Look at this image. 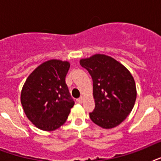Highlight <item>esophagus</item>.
<instances>
[{
  "instance_id": "esophagus-1",
  "label": "esophagus",
  "mask_w": 161,
  "mask_h": 161,
  "mask_svg": "<svg viewBox=\"0 0 161 161\" xmlns=\"http://www.w3.org/2000/svg\"><path fill=\"white\" fill-rule=\"evenodd\" d=\"M77 101H78V103H83V97H80V98L77 99Z\"/></svg>"
}]
</instances>
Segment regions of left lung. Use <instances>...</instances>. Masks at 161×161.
Instances as JSON below:
<instances>
[{
  "label": "left lung",
  "instance_id": "1",
  "mask_svg": "<svg viewBox=\"0 0 161 161\" xmlns=\"http://www.w3.org/2000/svg\"><path fill=\"white\" fill-rule=\"evenodd\" d=\"M93 79L95 108L89 113L94 124L112 129L132 111L136 100L135 79L125 66L109 56L95 54L80 60Z\"/></svg>",
  "mask_w": 161,
  "mask_h": 161
}]
</instances>
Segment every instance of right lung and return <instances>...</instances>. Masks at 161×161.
<instances>
[{
	"instance_id": "obj_1",
	"label": "right lung",
	"mask_w": 161,
	"mask_h": 161,
	"mask_svg": "<svg viewBox=\"0 0 161 161\" xmlns=\"http://www.w3.org/2000/svg\"><path fill=\"white\" fill-rule=\"evenodd\" d=\"M70 63L47 61L26 78L21 93V103L28 119L45 131L57 130L68 119L74 105L65 78Z\"/></svg>"
}]
</instances>
